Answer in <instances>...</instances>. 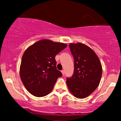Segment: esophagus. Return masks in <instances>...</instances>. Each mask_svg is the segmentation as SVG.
I'll use <instances>...</instances> for the list:
<instances>
[{
    "mask_svg": "<svg viewBox=\"0 0 121 121\" xmlns=\"http://www.w3.org/2000/svg\"><path fill=\"white\" fill-rule=\"evenodd\" d=\"M61 73H62V75H63V76L65 74V71L64 70H61Z\"/></svg>",
    "mask_w": 121,
    "mask_h": 121,
    "instance_id": "esophagus-1",
    "label": "esophagus"
}]
</instances>
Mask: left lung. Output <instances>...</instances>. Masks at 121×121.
I'll return each mask as SVG.
<instances>
[{"label":"left lung","instance_id":"obj_1","mask_svg":"<svg viewBox=\"0 0 121 121\" xmlns=\"http://www.w3.org/2000/svg\"><path fill=\"white\" fill-rule=\"evenodd\" d=\"M74 59V72L66 78L70 92L78 98L89 95L99 85L102 76V66L95 52L82 43L69 45Z\"/></svg>","mask_w":121,"mask_h":121}]
</instances>
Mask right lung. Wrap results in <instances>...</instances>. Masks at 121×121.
Returning a JSON list of instances; mask_svg holds the SVG:
<instances>
[{
    "label": "right lung",
    "mask_w": 121,
    "mask_h": 121,
    "mask_svg": "<svg viewBox=\"0 0 121 121\" xmlns=\"http://www.w3.org/2000/svg\"><path fill=\"white\" fill-rule=\"evenodd\" d=\"M67 45L49 40L38 41L27 48L22 57L20 76L30 94L44 97L52 91L62 73L56 68L55 56Z\"/></svg>",
    "instance_id": "1"
}]
</instances>
